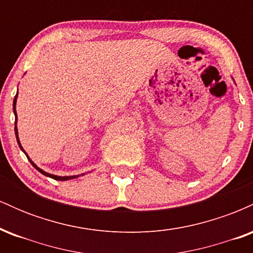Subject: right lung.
<instances>
[{
    "instance_id": "right-lung-1",
    "label": "right lung",
    "mask_w": 253,
    "mask_h": 253,
    "mask_svg": "<svg viewBox=\"0 0 253 253\" xmlns=\"http://www.w3.org/2000/svg\"><path fill=\"white\" fill-rule=\"evenodd\" d=\"M16 100H17V92H16L15 97H14V102H13V110H14V115H15V135H16V140H17V144H19V147H20V149H21L22 152H24L25 155L27 156L28 161L31 162V164L33 165V167L36 168V169H37L38 171H39V172H42V175H45V176L50 177V178L57 179V181H69V179H74V178H77V177H80V176H83L84 173H82V175H75V176H57V175H52V173L46 172V171H43L42 169H40L39 167H37V164L34 163L33 161H32V159L30 158V157H28L27 153H26V151L24 150V147H22L21 143H20V139H19V132H17V127H16V123H17V114H16Z\"/></svg>"
}]
</instances>
